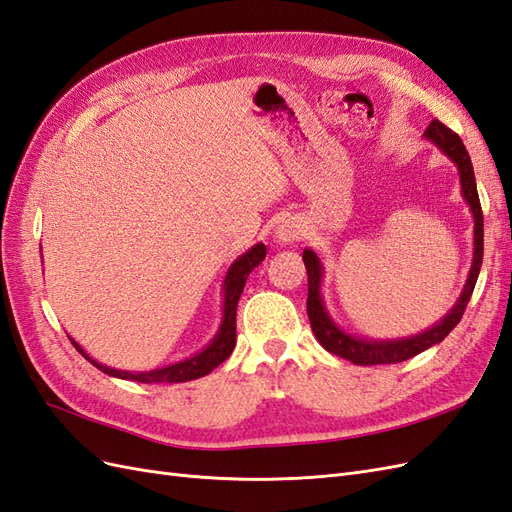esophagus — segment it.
<instances>
[{"mask_svg":"<svg viewBox=\"0 0 512 512\" xmlns=\"http://www.w3.org/2000/svg\"><path fill=\"white\" fill-rule=\"evenodd\" d=\"M302 236V227L298 225V221H294V218H287V221H283L279 227H276V233L274 238L279 244H289L294 242Z\"/></svg>","mask_w":512,"mask_h":512,"instance_id":"obj_1","label":"esophagus"}]
</instances>
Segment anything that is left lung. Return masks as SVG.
<instances>
[{"mask_svg":"<svg viewBox=\"0 0 512 512\" xmlns=\"http://www.w3.org/2000/svg\"><path fill=\"white\" fill-rule=\"evenodd\" d=\"M425 137L431 143H435L437 148H440L452 160V163L457 165L459 178H461V195L467 201V206H470L472 216H474L472 268H470V274H467V281H465V287L461 291L457 304L452 306L450 313L444 315V319L437 321L433 328L420 332V334H414V337H407V339L371 341V339L354 337V334H347L345 330H341L337 324H334L324 306V298H321L319 289H321V276H324V268H321L319 257L311 251V248H304V253H302L306 276H309V298H306V313H309L313 334L330 354L341 356L354 364H360V367H369V364L403 362L407 358H414L420 352H425V349H429L437 343H442L450 334V330L461 321L465 306L472 298L480 266H483V242H485L483 240V236H485L483 210H480V199H478V191H476V178H474L470 154H467L459 135L452 133L448 126H444L437 120H433L429 124V128L425 130Z\"/></svg>","mask_w":512,"mask_h":512,"instance_id":"1","label":"left lung"}]
</instances>
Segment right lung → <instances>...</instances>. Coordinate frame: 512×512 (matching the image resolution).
<instances>
[{"mask_svg": "<svg viewBox=\"0 0 512 512\" xmlns=\"http://www.w3.org/2000/svg\"><path fill=\"white\" fill-rule=\"evenodd\" d=\"M266 259V246L264 244H255L253 248H248L244 255H240L236 261H233L227 276H225V285H223V321L221 328H218L216 337L201 349L199 354L180 360L175 364H169V367L163 369H154V371H141V373H133V371H120V369H111L105 367V364L96 362L94 358H90L85 354V349L72 341L77 352L90 360L96 369H100L102 373H107L111 377H120V379H130V382H141V384H180V382H191V379L208 375L210 371H214L218 364L225 362L229 358V354L236 347V311H238V300L242 296V289L246 285L248 274H251L253 268H257L261 261Z\"/></svg>", "mask_w": 512, "mask_h": 512, "instance_id": "1", "label": "right lung"}]
</instances>
